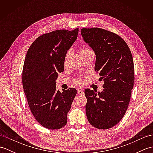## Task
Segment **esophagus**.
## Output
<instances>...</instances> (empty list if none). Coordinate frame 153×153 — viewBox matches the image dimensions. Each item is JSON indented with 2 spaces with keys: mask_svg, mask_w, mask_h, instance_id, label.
<instances>
[{
  "mask_svg": "<svg viewBox=\"0 0 153 153\" xmlns=\"http://www.w3.org/2000/svg\"><path fill=\"white\" fill-rule=\"evenodd\" d=\"M77 93H78V94H83V91L82 89H78V90H77Z\"/></svg>",
  "mask_w": 153,
  "mask_h": 153,
  "instance_id": "1",
  "label": "esophagus"
}]
</instances>
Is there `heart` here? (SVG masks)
<instances>
[{
  "label": "heart",
  "mask_w": 153,
  "mask_h": 153,
  "mask_svg": "<svg viewBox=\"0 0 153 153\" xmlns=\"http://www.w3.org/2000/svg\"><path fill=\"white\" fill-rule=\"evenodd\" d=\"M89 51V49H88V48H82V50L80 51V54H82V53H85V52H87V51ZM77 83H79V84H81L82 83V82H77Z\"/></svg>",
  "instance_id": "obj_1"
}]
</instances>
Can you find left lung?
I'll return each mask as SVG.
<instances>
[{
  "instance_id": "left-lung-1",
  "label": "left lung",
  "mask_w": 153,
  "mask_h": 153,
  "mask_svg": "<svg viewBox=\"0 0 153 153\" xmlns=\"http://www.w3.org/2000/svg\"><path fill=\"white\" fill-rule=\"evenodd\" d=\"M81 34L95 52V71L105 82L102 92L85 90L87 118L96 128L109 129L122 120L129 105L134 85L132 54L125 41L112 32L83 28Z\"/></svg>"
}]
</instances>
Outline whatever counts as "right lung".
<instances>
[{
    "mask_svg": "<svg viewBox=\"0 0 153 153\" xmlns=\"http://www.w3.org/2000/svg\"><path fill=\"white\" fill-rule=\"evenodd\" d=\"M60 30L41 35L31 44L25 56L22 83L30 108L37 121L50 129L66 124L77 90H56L58 72L64 71V60L78 34Z\"/></svg>",
    "mask_w": 153,
    "mask_h": 153,
    "instance_id": "obj_1",
    "label": "right lung"
}]
</instances>
